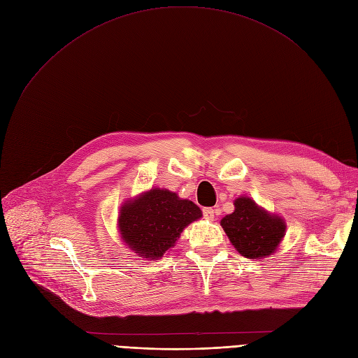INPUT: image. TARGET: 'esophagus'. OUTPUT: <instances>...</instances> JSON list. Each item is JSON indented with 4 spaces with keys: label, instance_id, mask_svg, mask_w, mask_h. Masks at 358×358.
<instances>
[{
    "label": "esophagus",
    "instance_id": "1",
    "mask_svg": "<svg viewBox=\"0 0 358 358\" xmlns=\"http://www.w3.org/2000/svg\"><path fill=\"white\" fill-rule=\"evenodd\" d=\"M203 216H204V219L213 220L215 219V210L212 208H206V209H203Z\"/></svg>",
    "mask_w": 358,
    "mask_h": 358
}]
</instances>
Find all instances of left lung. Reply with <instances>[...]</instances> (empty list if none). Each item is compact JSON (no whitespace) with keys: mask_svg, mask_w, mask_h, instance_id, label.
I'll return each mask as SVG.
<instances>
[{"mask_svg":"<svg viewBox=\"0 0 358 358\" xmlns=\"http://www.w3.org/2000/svg\"><path fill=\"white\" fill-rule=\"evenodd\" d=\"M220 224L236 251L252 259L271 255L286 232L283 220L259 209L250 197L236 199L235 212Z\"/></svg>","mask_w":358,"mask_h":358,"instance_id":"8db88e82","label":"left lung"}]
</instances>
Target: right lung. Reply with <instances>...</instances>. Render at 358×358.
Instances as JSON below:
<instances>
[{"label":"right lung","mask_w":358,"mask_h":358,"mask_svg":"<svg viewBox=\"0 0 358 358\" xmlns=\"http://www.w3.org/2000/svg\"><path fill=\"white\" fill-rule=\"evenodd\" d=\"M201 217V210L176 193L154 189L124 203L119 216L123 241L143 258H159L174 247L182 229Z\"/></svg>","instance_id":"add662e5"}]
</instances>
